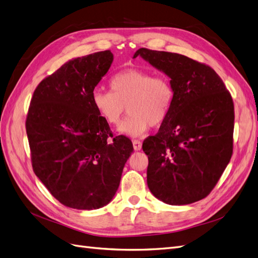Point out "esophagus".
<instances>
[{"instance_id":"obj_1","label":"esophagus","mask_w":258,"mask_h":258,"mask_svg":"<svg viewBox=\"0 0 258 258\" xmlns=\"http://www.w3.org/2000/svg\"><path fill=\"white\" fill-rule=\"evenodd\" d=\"M132 144H134L135 151H140L142 148V142L139 141V140H134V141H132Z\"/></svg>"}]
</instances>
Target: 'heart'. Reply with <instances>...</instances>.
<instances>
[{
    "mask_svg": "<svg viewBox=\"0 0 258 258\" xmlns=\"http://www.w3.org/2000/svg\"><path fill=\"white\" fill-rule=\"evenodd\" d=\"M110 91L96 90L92 105L110 126H117L128 111V118L118 128L121 135L141 137L152 127L166 121L174 101V89L166 76H153L140 69H124L110 81Z\"/></svg>",
    "mask_w": 258,
    "mask_h": 258,
    "instance_id": "heart-1",
    "label": "heart"
}]
</instances>
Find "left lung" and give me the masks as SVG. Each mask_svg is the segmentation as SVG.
Here are the masks:
<instances>
[{
  "mask_svg": "<svg viewBox=\"0 0 258 258\" xmlns=\"http://www.w3.org/2000/svg\"><path fill=\"white\" fill-rule=\"evenodd\" d=\"M165 73L172 108L158 134L144 140L147 186L171 206L206 198L232 155L233 102L212 68L179 53L140 48L134 54Z\"/></svg>",
  "mask_w": 258,
  "mask_h": 258,
  "instance_id": "1",
  "label": "left lung"
}]
</instances>
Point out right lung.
<instances>
[{"label": "right lung", "mask_w": 258, "mask_h": 258, "mask_svg": "<svg viewBox=\"0 0 258 258\" xmlns=\"http://www.w3.org/2000/svg\"><path fill=\"white\" fill-rule=\"evenodd\" d=\"M110 50L74 58L37 86L26 121L35 175L66 207L96 210L118 189L134 146L112 138L92 105L96 86L111 68Z\"/></svg>", "instance_id": "1"}]
</instances>
